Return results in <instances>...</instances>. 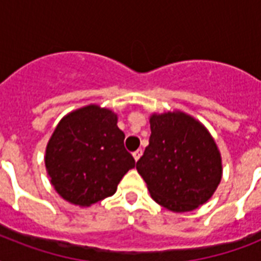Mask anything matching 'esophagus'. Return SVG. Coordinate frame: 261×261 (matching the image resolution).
Returning a JSON list of instances; mask_svg holds the SVG:
<instances>
[{
  "label": "esophagus",
  "instance_id": "obj_1",
  "mask_svg": "<svg viewBox=\"0 0 261 261\" xmlns=\"http://www.w3.org/2000/svg\"><path fill=\"white\" fill-rule=\"evenodd\" d=\"M141 155H142V150H141V149H138V150H135L134 153H133V157H134L135 161H138V160L141 159Z\"/></svg>",
  "mask_w": 261,
  "mask_h": 261
}]
</instances>
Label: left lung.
<instances>
[{"label": "left lung", "instance_id": "left-lung-1", "mask_svg": "<svg viewBox=\"0 0 261 261\" xmlns=\"http://www.w3.org/2000/svg\"><path fill=\"white\" fill-rule=\"evenodd\" d=\"M149 146L137 163L155 202L174 213L202 206L222 177L217 143L202 123L174 111L150 116Z\"/></svg>", "mask_w": 261, "mask_h": 261}]
</instances>
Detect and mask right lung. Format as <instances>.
<instances>
[{
    "instance_id": "right-lung-1",
    "label": "right lung",
    "mask_w": 261,
    "mask_h": 261,
    "mask_svg": "<svg viewBox=\"0 0 261 261\" xmlns=\"http://www.w3.org/2000/svg\"><path fill=\"white\" fill-rule=\"evenodd\" d=\"M116 123V114L94 104L73 111L58 123L44 163L51 184L65 200L84 207L108 198L135 167Z\"/></svg>"
}]
</instances>
